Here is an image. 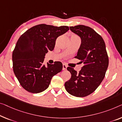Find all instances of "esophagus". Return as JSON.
<instances>
[{
  "label": "esophagus",
  "instance_id": "34e87169",
  "mask_svg": "<svg viewBox=\"0 0 122 122\" xmlns=\"http://www.w3.org/2000/svg\"><path fill=\"white\" fill-rule=\"evenodd\" d=\"M63 67H62V69H63V70H66V69H67V66L66 65H65V64H63V66H62Z\"/></svg>",
  "mask_w": 122,
  "mask_h": 122
}]
</instances>
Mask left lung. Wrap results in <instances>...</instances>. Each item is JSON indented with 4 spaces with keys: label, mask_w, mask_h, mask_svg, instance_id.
Here are the masks:
<instances>
[{
    "label": "left lung",
    "mask_w": 122,
    "mask_h": 122,
    "mask_svg": "<svg viewBox=\"0 0 122 122\" xmlns=\"http://www.w3.org/2000/svg\"><path fill=\"white\" fill-rule=\"evenodd\" d=\"M70 28L81 38V44L75 57L84 66L79 73L67 67L71 77L65 82V86L71 95L85 97L92 93L103 81L108 66V57L104 41L93 29L84 25Z\"/></svg>",
    "instance_id": "left-lung-1"
}]
</instances>
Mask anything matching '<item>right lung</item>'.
I'll return each instance as SVG.
<instances>
[{
    "label": "right lung",
    "instance_id": "right-lung-1",
    "mask_svg": "<svg viewBox=\"0 0 122 122\" xmlns=\"http://www.w3.org/2000/svg\"><path fill=\"white\" fill-rule=\"evenodd\" d=\"M69 30L68 26L38 25L25 32L16 43L12 52L15 74L25 90L39 93L49 86L52 77L62 70V63L44 64L45 56L52 51L57 38Z\"/></svg>",
    "mask_w": 122,
    "mask_h": 122
}]
</instances>
